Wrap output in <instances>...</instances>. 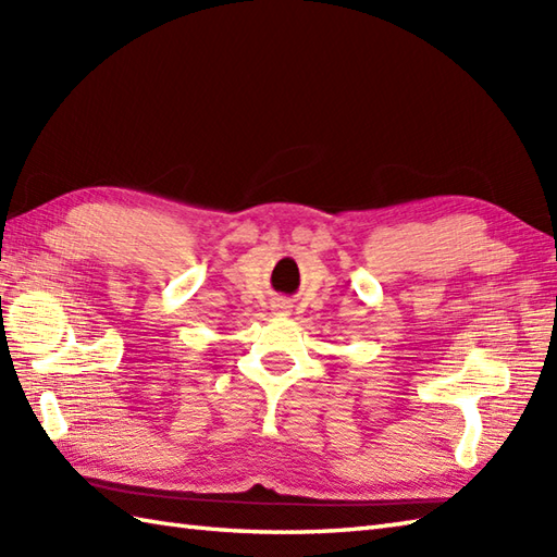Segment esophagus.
I'll use <instances>...</instances> for the list:
<instances>
[{
    "label": "esophagus",
    "mask_w": 557,
    "mask_h": 557,
    "mask_svg": "<svg viewBox=\"0 0 557 557\" xmlns=\"http://www.w3.org/2000/svg\"><path fill=\"white\" fill-rule=\"evenodd\" d=\"M272 311H275V315H289L292 306L287 301H277V304H272Z\"/></svg>",
    "instance_id": "obj_1"
}]
</instances>
